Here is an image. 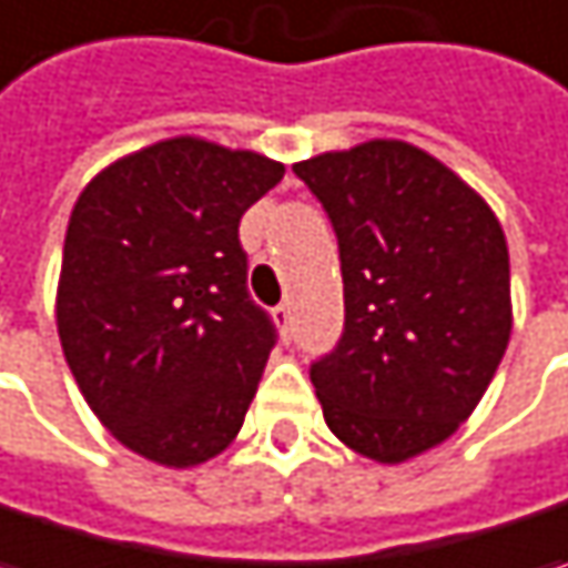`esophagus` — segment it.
Masks as SVG:
<instances>
[{
    "label": "esophagus",
    "instance_id": "1",
    "mask_svg": "<svg viewBox=\"0 0 568 568\" xmlns=\"http://www.w3.org/2000/svg\"><path fill=\"white\" fill-rule=\"evenodd\" d=\"M271 320H274V326L281 328V335H284V338L291 335V306H287V303L274 306V310H271Z\"/></svg>",
    "mask_w": 568,
    "mask_h": 568
}]
</instances>
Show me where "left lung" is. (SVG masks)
Returning <instances> with one entry per match:
<instances>
[{
	"mask_svg": "<svg viewBox=\"0 0 568 568\" xmlns=\"http://www.w3.org/2000/svg\"><path fill=\"white\" fill-rule=\"evenodd\" d=\"M338 236L345 332L313 364L328 432L377 464L450 438L511 338L508 242L454 169L406 140L294 162Z\"/></svg>",
	"mask_w": 568,
	"mask_h": 568,
	"instance_id": "8db88e82",
	"label": "left lung"
}]
</instances>
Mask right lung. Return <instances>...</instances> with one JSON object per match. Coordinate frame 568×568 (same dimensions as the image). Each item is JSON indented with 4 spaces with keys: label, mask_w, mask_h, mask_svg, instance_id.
Returning a JSON list of instances; mask_svg holds the SVG:
<instances>
[{
    "label": "right lung",
    "mask_w": 568,
    "mask_h": 568,
    "mask_svg": "<svg viewBox=\"0 0 568 568\" xmlns=\"http://www.w3.org/2000/svg\"><path fill=\"white\" fill-rule=\"evenodd\" d=\"M284 162L204 136L114 159L70 213L57 332L79 393L128 450L191 469L240 435L274 328L245 294L240 220Z\"/></svg>",
    "instance_id": "obj_1"
}]
</instances>
